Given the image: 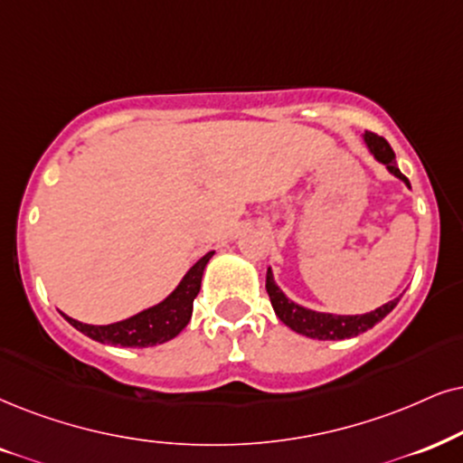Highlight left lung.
Returning a JSON list of instances; mask_svg holds the SVG:
<instances>
[{"label": "left lung", "instance_id": "1", "mask_svg": "<svg viewBox=\"0 0 463 463\" xmlns=\"http://www.w3.org/2000/svg\"><path fill=\"white\" fill-rule=\"evenodd\" d=\"M365 143L367 147L376 160L383 164H387V168L395 177H400L403 184L411 188V181H408L403 175L400 173L395 164V154L391 149V145L384 140L383 137L373 132H365ZM265 288L269 292V299H271V306L278 314V318L282 320L286 326H290L292 331L301 333V335H307L312 339H346V337H354L359 333L372 329L373 325L380 323V320L387 316L391 309L397 306V301L393 299L389 303H384L383 307L373 309L370 314H361V316H333V314H320V312H312V309H306L297 303H292L290 299H286V295L278 288V284L273 282L271 269H267V284Z\"/></svg>", "mask_w": 463, "mask_h": 463}]
</instances>
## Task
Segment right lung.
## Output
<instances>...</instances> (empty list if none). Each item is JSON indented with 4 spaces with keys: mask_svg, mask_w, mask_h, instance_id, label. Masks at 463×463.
<instances>
[{
    "mask_svg": "<svg viewBox=\"0 0 463 463\" xmlns=\"http://www.w3.org/2000/svg\"><path fill=\"white\" fill-rule=\"evenodd\" d=\"M213 251L204 254L194 267L185 273V278L181 279V284L173 290V295H168L166 299L157 306L145 309L132 318L121 320V323L113 325H83L79 320L63 316L74 329L85 333L87 337L96 339V342L110 344V346H128V348H147L156 346V344H164L175 335H179L184 331V326L190 323L192 306L201 290V279L203 271L207 267L209 259H212Z\"/></svg>",
    "mask_w": 463,
    "mask_h": 463,
    "instance_id": "obj_1",
    "label": "right lung"
}]
</instances>
